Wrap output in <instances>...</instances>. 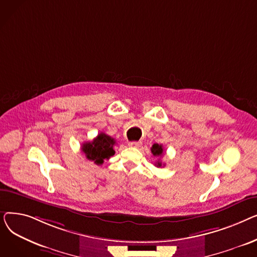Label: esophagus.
Here are the masks:
<instances>
[{
	"label": "esophagus",
	"instance_id": "obj_1",
	"mask_svg": "<svg viewBox=\"0 0 257 257\" xmlns=\"http://www.w3.org/2000/svg\"><path fill=\"white\" fill-rule=\"evenodd\" d=\"M129 146L133 147V148H139L142 146V142H130Z\"/></svg>",
	"mask_w": 257,
	"mask_h": 257
}]
</instances>
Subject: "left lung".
I'll return each mask as SVG.
<instances>
[{
    "label": "left lung",
    "instance_id": "left-lung-1",
    "mask_svg": "<svg viewBox=\"0 0 257 257\" xmlns=\"http://www.w3.org/2000/svg\"><path fill=\"white\" fill-rule=\"evenodd\" d=\"M151 152H152V154H153L154 156H156V157H161V156H163V154H164V147H163V145L154 144V145L152 146V148H151ZM155 166L160 168V167H163V166H165V165H163V163H161L160 160H158L157 163L155 164Z\"/></svg>",
    "mask_w": 257,
    "mask_h": 257
}]
</instances>
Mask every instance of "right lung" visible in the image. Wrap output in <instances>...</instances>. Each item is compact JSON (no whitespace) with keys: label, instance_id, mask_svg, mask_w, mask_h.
I'll return each mask as SVG.
<instances>
[{"label":"right lung","instance_id":"add662e5","mask_svg":"<svg viewBox=\"0 0 257 257\" xmlns=\"http://www.w3.org/2000/svg\"><path fill=\"white\" fill-rule=\"evenodd\" d=\"M115 145L114 139L101 132L92 142H86L82 145L81 150L85 154L86 158L94 164L100 166L104 163V160L109 159L114 155L113 146Z\"/></svg>","mask_w":257,"mask_h":257}]
</instances>
